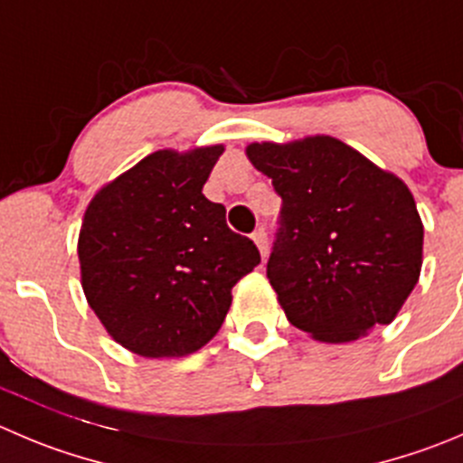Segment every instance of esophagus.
Listing matches in <instances>:
<instances>
[{
	"label": "esophagus",
	"mask_w": 463,
	"mask_h": 463,
	"mask_svg": "<svg viewBox=\"0 0 463 463\" xmlns=\"http://www.w3.org/2000/svg\"><path fill=\"white\" fill-rule=\"evenodd\" d=\"M252 241H254V243H257V248H259V252H261V257L266 259L268 257V234H266V229L259 227L257 232H254V234H252Z\"/></svg>",
	"instance_id": "obj_1"
}]
</instances>
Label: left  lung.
<instances>
[{
    "mask_svg": "<svg viewBox=\"0 0 463 463\" xmlns=\"http://www.w3.org/2000/svg\"><path fill=\"white\" fill-rule=\"evenodd\" d=\"M245 154L281 197L268 279L288 323L323 343L393 323L422 266L407 184L325 134L252 143Z\"/></svg>",
    "mask_w": 463,
    "mask_h": 463,
    "instance_id": "8db88e82",
    "label": "left lung"
}]
</instances>
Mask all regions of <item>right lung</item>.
Instances as JSON below:
<instances>
[{"mask_svg": "<svg viewBox=\"0 0 463 463\" xmlns=\"http://www.w3.org/2000/svg\"><path fill=\"white\" fill-rule=\"evenodd\" d=\"M224 145L158 149L95 193L79 232L86 300L111 338L147 359L186 356L218 334L257 245L202 193Z\"/></svg>", "mask_w": 463, "mask_h": 463, "instance_id": "1", "label": "right lung"}]
</instances>
